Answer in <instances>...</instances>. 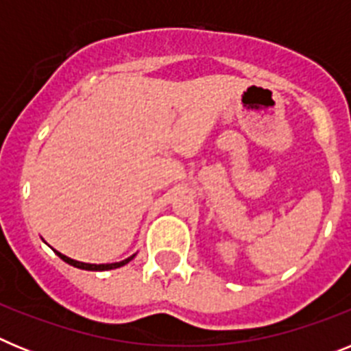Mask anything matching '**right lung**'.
<instances>
[{
    "mask_svg": "<svg viewBox=\"0 0 351 351\" xmlns=\"http://www.w3.org/2000/svg\"><path fill=\"white\" fill-rule=\"evenodd\" d=\"M56 255L60 256L63 262L70 263V265H73V267H77V269H84V271H110V269L123 267V265H126V263L132 262V260L135 258V255H132V256H128L126 260H123V262H116V263H86V262H77V260L63 255V253H60V251H56Z\"/></svg>",
    "mask_w": 351,
    "mask_h": 351,
    "instance_id": "right-lung-1",
    "label": "right lung"
}]
</instances>
